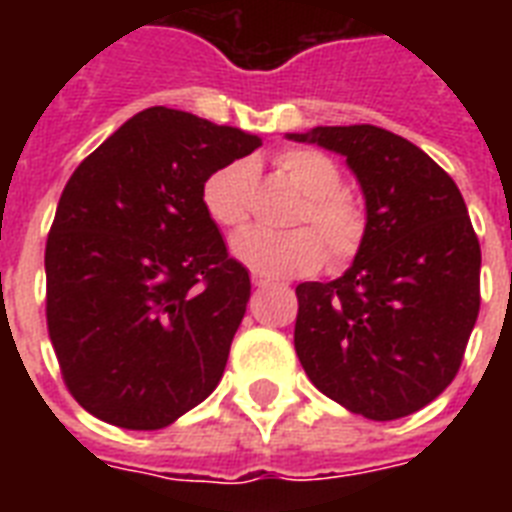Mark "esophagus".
Wrapping results in <instances>:
<instances>
[{"mask_svg": "<svg viewBox=\"0 0 512 512\" xmlns=\"http://www.w3.org/2000/svg\"><path fill=\"white\" fill-rule=\"evenodd\" d=\"M252 284H255L257 289L273 287V281H271V279H265V276H257V273H252Z\"/></svg>", "mask_w": 512, "mask_h": 512, "instance_id": "34e87169", "label": "esophagus"}]
</instances>
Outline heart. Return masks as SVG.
I'll list each match as a JSON object with an SVG mask.
<instances>
[{
	"instance_id": "obj_1",
	"label": "heart",
	"mask_w": 512,
	"mask_h": 512,
	"mask_svg": "<svg viewBox=\"0 0 512 512\" xmlns=\"http://www.w3.org/2000/svg\"><path fill=\"white\" fill-rule=\"evenodd\" d=\"M287 180L303 196L295 212V225H308L289 233H268L249 228L233 236L231 252L241 265L265 279H289L319 271L327 263L345 265L358 255L366 236V215L353 196L342 191V172L327 154L316 148H289L276 156ZM255 167L231 162L207 177L201 201L212 223L239 228L249 212V185Z\"/></svg>"
}]
</instances>
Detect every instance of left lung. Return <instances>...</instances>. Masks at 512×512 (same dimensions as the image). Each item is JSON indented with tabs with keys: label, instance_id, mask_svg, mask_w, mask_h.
<instances>
[{
	"label": "left lung",
	"instance_id": "obj_1",
	"mask_svg": "<svg viewBox=\"0 0 512 512\" xmlns=\"http://www.w3.org/2000/svg\"><path fill=\"white\" fill-rule=\"evenodd\" d=\"M287 138L345 156L366 201L353 265L327 284H297V358L348 412L406 417L444 393L476 327L481 247L465 199L422 148L382 127Z\"/></svg>",
	"mask_w": 512,
	"mask_h": 512
}]
</instances>
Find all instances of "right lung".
Instances as JSON below:
<instances>
[{
	"instance_id": "add662e5",
	"label": "right lung",
	"mask_w": 512,
	"mask_h": 512,
	"mask_svg": "<svg viewBox=\"0 0 512 512\" xmlns=\"http://www.w3.org/2000/svg\"><path fill=\"white\" fill-rule=\"evenodd\" d=\"M263 140L154 106L74 170L52 220L47 329L71 396L127 430L167 428L217 388L249 303L201 188Z\"/></svg>"
}]
</instances>
